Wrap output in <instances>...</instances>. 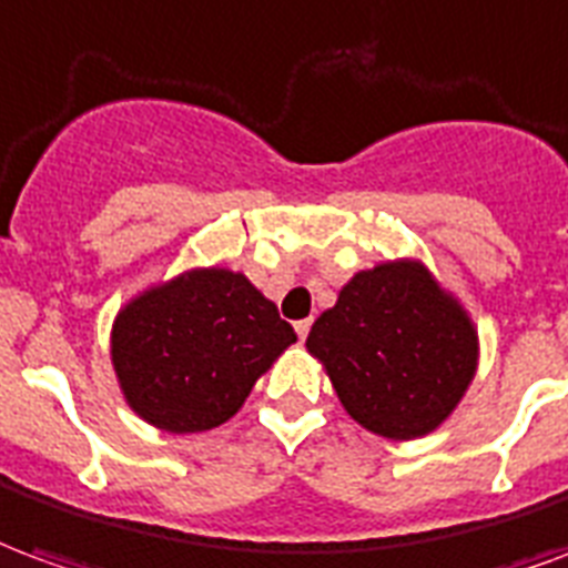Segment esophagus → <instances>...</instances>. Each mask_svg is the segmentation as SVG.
<instances>
[{
	"label": "esophagus",
	"mask_w": 568,
	"mask_h": 568,
	"mask_svg": "<svg viewBox=\"0 0 568 568\" xmlns=\"http://www.w3.org/2000/svg\"><path fill=\"white\" fill-rule=\"evenodd\" d=\"M293 326H296V335H300L302 342H305V335L312 333V321H308V317H305V321H296Z\"/></svg>",
	"instance_id": "34e87169"
}]
</instances>
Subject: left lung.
<instances>
[{"label": "left lung", "instance_id": "8db88e82", "mask_svg": "<svg viewBox=\"0 0 568 568\" xmlns=\"http://www.w3.org/2000/svg\"><path fill=\"white\" fill-rule=\"evenodd\" d=\"M305 347L345 412L384 438H420L448 420L478 366V333L417 260L357 272L314 321Z\"/></svg>", "mask_w": 568, "mask_h": 568}]
</instances>
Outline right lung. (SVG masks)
<instances>
[{
    "mask_svg": "<svg viewBox=\"0 0 568 568\" xmlns=\"http://www.w3.org/2000/svg\"><path fill=\"white\" fill-rule=\"evenodd\" d=\"M293 342L242 272L190 268L120 308L111 363L132 412L181 436L230 420Z\"/></svg>",
    "mask_w": 568,
    "mask_h": 568,
    "instance_id": "right-lung-1",
    "label": "right lung"
}]
</instances>
